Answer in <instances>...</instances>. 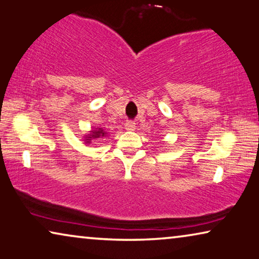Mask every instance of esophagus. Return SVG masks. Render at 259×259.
I'll use <instances>...</instances> for the list:
<instances>
[{
  "label": "esophagus",
  "mask_w": 259,
  "mask_h": 259,
  "mask_svg": "<svg viewBox=\"0 0 259 259\" xmlns=\"http://www.w3.org/2000/svg\"><path fill=\"white\" fill-rule=\"evenodd\" d=\"M125 129L128 131H134L135 129H136V123H135L134 121H126Z\"/></svg>",
  "instance_id": "esophagus-1"
}]
</instances>
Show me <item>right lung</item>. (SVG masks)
I'll return each instance as SVG.
<instances>
[{
  "mask_svg": "<svg viewBox=\"0 0 259 259\" xmlns=\"http://www.w3.org/2000/svg\"><path fill=\"white\" fill-rule=\"evenodd\" d=\"M92 134L93 135H91V136H88V140H86V141H91V138H99V137H103L105 136V131L103 130H101V129H99V130H94V131H92ZM87 143H90V142H87Z\"/></svg>",
  "mask_w": 259,
  "mask_h": 259,
  "instance_id": "right-lung-1",
  "label": "right lung"
}]
</instances>
